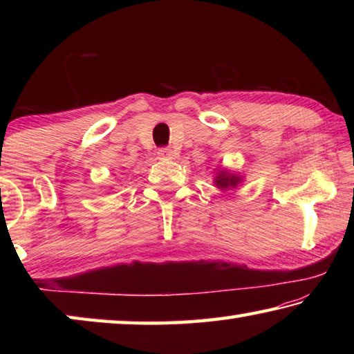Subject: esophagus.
I'll return each mask as SVG.
<instances>
[{"mask_svg": "<svg viewBox=\"0 0 354 354\" xmlns=\"http://www.w3.org/2000/svg\"><path fill=\"white\" fill-rule=\"evenodd\" d=\"M173 154H175V153H173L171 148H160L158 151L159 159H171Z\"/></svg>", "mask_w": 354, "mask_h": 354, "instance_id": "esophagus-1", "label": "esophagus"}]
</instances>
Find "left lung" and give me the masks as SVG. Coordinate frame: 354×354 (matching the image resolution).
I'll return each instance as SVG.
<instances>
[{
	"mask_svg": "<svg viewBox=\"0 0 354 354\" xmlns=\"http://www.w3.org/2000/svg\"><path fill=\"white\" fill-rule=\"evenodd\" d=\"M242 183V176L236 175V173H231L227 170H218L217 176L214 179V184L217 185L220 190H231V189H236L239 184Z\"/></svg>",
	"mask_w": 354,
	"mask_h": 354,
	"instance_id": "1",
	"label": "left lung"
}]
</instances>
